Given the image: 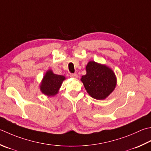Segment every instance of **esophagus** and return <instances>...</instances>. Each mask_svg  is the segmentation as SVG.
I'll list each match as a JSON object with an SVG mask.
<instances>
[{
    "mask_svg": "<svg viewBox=\"0 0 151 151\" xmlns=\"http://www.w3.org/2000/svg\"><path fill=\"white\" fill-rule=\"evenodd\" d=\"M70 77H72V78H78V75H77V74H76V73L70 74Z\"/></svg>",
    "mask_w": 151,
    "mask_h": 151,
    "instance_id": "esophagus-1",
    "label": "esophagus"
}]
</instances>
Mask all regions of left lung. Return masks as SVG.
Listing matches in <instances>:
<instances>
[{
    "mask_svg": "<svg viewBox=\"0 0 151 151\" xmlns=\"http://www.w3.org/2000/svg\"><path fill=\"white\" fill-rule=\"evenodd\" d=\"M86 74L81 78L86 90L93 98L103 100L113 92L117 83L114 72L106 65L90 61L86 66Z\"/></svg>",
    "mask_w": 151,
    "mask_h": 151,
    "instance_id": "left-lung-1",
    "label": "left lung"
}]
</instances>
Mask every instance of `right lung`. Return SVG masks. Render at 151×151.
I'll return each mask as SVG.
<instances>
[{"label":"right lung","instance_id":"add662e5","mask_svg":"<svg viewBox=\"0 0 151 151\" xmlns=\"http://www.w3.org/2000/svg\"><path fill=\"white\" fill-rule=\"evenodd\" d=\"M65 76L54 74L51 69H49L44 75L39 86L40 90L43 94L48 97H54L60 91Z\"/></svg>","mask_w":151,"mask_h":151}]
</instances>
